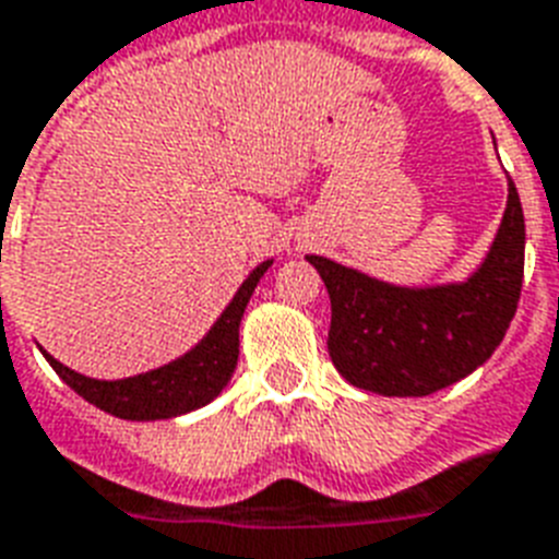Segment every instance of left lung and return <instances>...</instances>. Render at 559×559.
<instances>
[{"label": "left lung", "mask_w": 559, "mask_h": 559, "mask_svg": "<svg viewBox=\"0 0 559 559\" xmlns=\"http://www.w3.org/2000/svg\"><path fill=\"white\" fill-rule=\"evenodd\" d=\"M331 296L328 354L357 389L426 397L490 359L511 328L525 272V217L516 186L481 270L464 284L406 289L307 254Z\"/></svg>", "instance_id": "left-lung-1"}]
</instances>
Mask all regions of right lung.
Segmentation results:
<instances>
[{"label": "right lung", "instance_id": "obj_1", "mask_svg": "<svg viewBox=\"0 0 559 559\" xmlns=\"http://www.w3.org/2000/svg\"><path fill=\"white\" fill-rule=\"evenodd\" d=\"M270 261L261 263L258 270L243 281V287L237 289L226 313L219 316L217 324L211 328L209 336L177 362H170L156 371L127 377V380H92L83 373L66 368L55 357L51 362L60 380L90 400L92 406L104 408L109 415L124 417V420H165V417L186 415L191 408H200L217 397L223 385L231 380L237 366V348H240V319L252 298L258 281L266 272Z\"/></svg>", "mask_w": 559, "mask_h": 559}]
</instances>
